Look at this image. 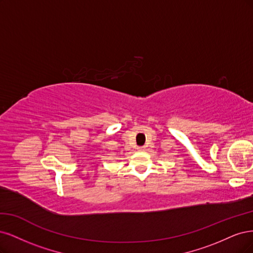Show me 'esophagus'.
<instances>
[{
	"label": "esophagus",
	"mask_w": 253,
	"mask_h": 253,
	"mask_svg": "<svg viewBox=\"0 0 253 253\" xmlns=\"http://www.w3.org/2000/svg\"><path fill=\"white\" fill-rule=\"evenodd\" d=\"M144 149H145V147H143V146H141V147H137V150H140V151H142Z\"/></svg>",
	"instance_id": "obj_1"
}]
</instances>
